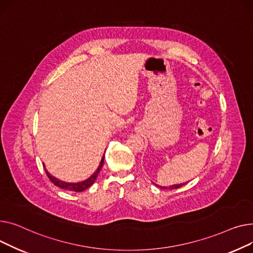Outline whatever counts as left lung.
<instances>
[{"instance_id":"8db88e82","label":"left lung","mask_w":253,"mask_h":253,"mask_svg":"<svg viewBox=\"0 0 253 253\" xmlns=\"http://www.w3.org/2000/svg\"><path fill=\"white\" fill-rule=\"evenodd\" d=\"M186 184V183H185ZM185 184H180V185H172V186H169V187H159V188H161V189H165V190H168V189H169V190H173V189H177V188H181L182 186H184ZM156 186H158V185H156Z\"/></svg>"}]
</instances>
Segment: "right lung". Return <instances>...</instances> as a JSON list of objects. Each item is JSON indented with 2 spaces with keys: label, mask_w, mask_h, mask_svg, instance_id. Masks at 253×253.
Masks as SVG:
<instances>
[{
  "label": "right lung",
  "mask_w": 253,
  "mask_h": 253,
  "mask_svg": "<svg viewBox=\"0 0 253 253\" xmlns=\"http://www.w3.org/2000/svg\"><path fill=\"white\" fill-rule=\"evenodd\" d=\"M103 165H104V155H103V157H102V159H101V162H100V165H99L97 170H96L90 177H88V179H86L85 181H83V182H81V183H66V182H62V181H60V180L56 179L55 176L51 175V174L48 172V170H47L46 169H44V171H46V173H47L48 177L50 179V181H51L55 186H57V187H59V188H61V189H64V190L72 191V192H83V191L86 190L88 187H91V186L94 184V182L96 181V179H97V176H98L100 170L102 169Z\"/></svg>",
  "instance_id": "right-lung-1"
}]
</instances>
